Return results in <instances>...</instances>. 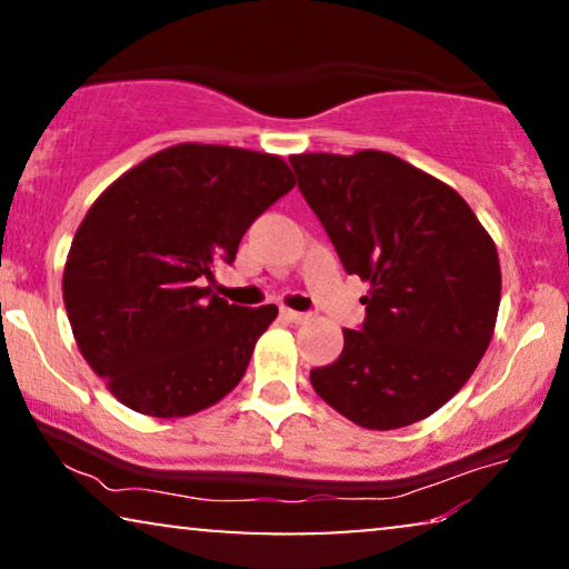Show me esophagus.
I'll return each mask as SVG.
<instances>
[{
    "mask_svg": "<svg viewBox=\"0 0 569 569\" xmlns=\"http://www.w3.org/2000/svg\"><path fill=\"white\" fill-rule=\"evenodd\" d=\"M279 316H282L284 321H290V323H302L308 318V313H300V310H292V308H282V310H279Z\"/></svg>",
    "mask_w": 569,
    "mask_h": 569,
    "instance_id": "esophagus-1",
    "label": "esophagus"
}]
</instances>
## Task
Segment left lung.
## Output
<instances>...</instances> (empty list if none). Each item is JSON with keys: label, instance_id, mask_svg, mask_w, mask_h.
Instances as JSON below:
<instances>
[{"label": "left lung", "instance_id": "1", "mask_svg": "<svg viewBox=\"0 0 569 569\" xmlns=\"http://www.w3.org/2000/svg\"><path fill=\"white\" fill-rule=\"evenodd\" d=\"M290 166L345 269L370 282L339 360L310 370L316 393L368 430L430 417L492 341L495 240L458 191L391 152H308Z\"/></svg>", "mask_w": 569, "mask_h": 569}]
</instances>
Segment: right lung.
<instances>
[{
	"label": "right lung",
	"instance_id": "add662e5",
	"mask_svg": "<svg viewBox=\"0 0 569 569\" xmlns=\"http://www.w3.org/2000/svg\"><path fill=\"white\" fill-rule=\"evenodd\" d=\"M292 186L277 154L183 142L96 199L61 290L77 347L123 407L189 417L240 383L277 306H230L201 282Z\"/></svg>",
	"mask_w": 569,
	"mask_h": 569
}]
</instances>
